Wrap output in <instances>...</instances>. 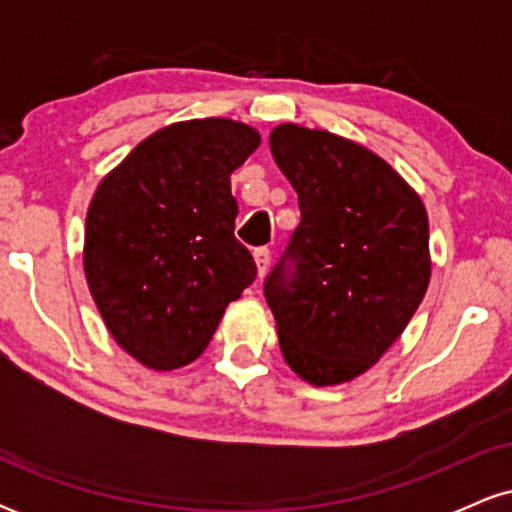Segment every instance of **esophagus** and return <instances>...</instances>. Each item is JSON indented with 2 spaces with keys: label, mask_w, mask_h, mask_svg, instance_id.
<instances>
[{
  "label": "esophagus",
  "mask_w": 512,
  "mask_h": 512,
  "mask_svg": "<svg viewBox=\"0 0 512 512\" xmlns=\"http://www.w3.org/2000/svg\"><path fill=\"white\" fill-rule=\"evenodd\" d=\"M269 260H272V255H269L267 248H257L255 250V264H257V276L267 274V267H269Z\"/></svg>",
  "instance_id": "obj_1"
}]
</instances>
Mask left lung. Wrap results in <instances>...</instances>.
I'll use <instances>...</instances> for the list:
<instances>
[{
    "mask_svg": "<svg viewBox=\"0 0 512 512\" xmlns=\"http://www.w3.org/2000/svg\"><path fill=\"white\" fill-rule=\"evenodd\" d=\"M269 149L301 207L289 257L264 284L284 361L315 387L363 375L407 330L431 281L419 192L368 146L276 125Z\"/></svg>",
    "mask_w": 512,
    "mask_h": 512,
    "instance_id": "left-lung-1",
    "label": "left lung"
}]
</instances>
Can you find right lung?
I'll return each mask as SVG.
<instances>
[{"instance_id":"right-lung-1","label":"right lung","mask_w":512,"mask_h":512,"mask_svg":"<svg viewBox=\"0 0 512 512\" xmlns=\"http://www.w3.org/2000/svg\"><path fill=\"white\" fill-rule=\"evenodd\" d=\"M262 142L228 117L158 129L98 182L86 214L84 274L110 337L151 370L190 366L228 303L255 281L233 236L231 173Z\"/></svg>"}]
</instances>
